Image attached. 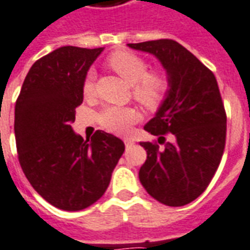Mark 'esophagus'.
<instances>
[{"label": "esophagus", "instance_id": "obj_1", "mask_svg": "<svg viewBox=\"0 0 250 250\" xmlns=\"http://www.w3.org/2000/svg\"><path fill=\"white\" fill-rule=\"evenodd\" d=\"M124 143H125V146L129 147V146H132L133 144H134V141H133L132 138H125V140H124Z\"/></svg>", "mask_w": 250, "mask_h": 250}]
</instances>
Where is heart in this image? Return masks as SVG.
Returning <instances> with one entry per match:
<instances>
[{
	"label": "heart",
	"instance_id": "heart-1",
	"mask_svg": "<svg viewBox=\"0 0 250 250\" xmlns=\"http://www.w3.org/2000/svg\"><path fill=\"white\" fill-rule=\"evenodd\" d=\"M118 76L133 85V97L147 109L158 107L170 89L169 78L160 70L147 72L149 65L137 54L125 50L112 53L106 60ZM83 93L90 97L94 93V73L87 72L83 81ZM138 120V112L127 106H105L98 114V123L106 130L118 134L126 133Z\"/></svg>",
	"mask_w": 250,
	"mask_h": 250
}]
</instances>
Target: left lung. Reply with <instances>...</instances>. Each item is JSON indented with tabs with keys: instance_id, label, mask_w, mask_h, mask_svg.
Here are the masks:
<instances>
[{
	"instance_id": "left-lung-1",
	"label": "left lung",
	"mask_w": 250,
	"mask_h": 250,
	"mask_svg": "<svg viewBox=\"0 0 250 250\" xmlns=\"http://www.w3.org/2000/svg\"><path fill=\"white\" fill-rule=\"evenodd\" d=\"M153 54L167 70V96L144 126L157 143H140L146 161L138 177L150 196L167 207H183L202 194L221 161L227 114L212 70L173 40L127 43ZM172 140L165 143V136Z\"/></svg>"
}]
</instances>
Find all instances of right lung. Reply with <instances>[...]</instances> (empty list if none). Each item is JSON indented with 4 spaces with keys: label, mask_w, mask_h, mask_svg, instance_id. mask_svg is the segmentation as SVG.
Listing matches in <instances>:
<instances>
[{
    "label": "right lung",
    "mask_w": 250,
    "mask_h": 250,
    "mask_svg": "<svg viewBox=\"0 0 250 250\" xmlns=\"http://www.w3.org/2000/svg\"><path fill=\"white\" fill-rule=\"evenodd\" d=\"M104 48L62 46L33 63L16 101L20 165L34 190L53 207L77 212L103 197L125 150L113 134L89 140L73 132L83 81Z\"/></svg>",
    "instance_id": "obj_1"
}]
</instances>
